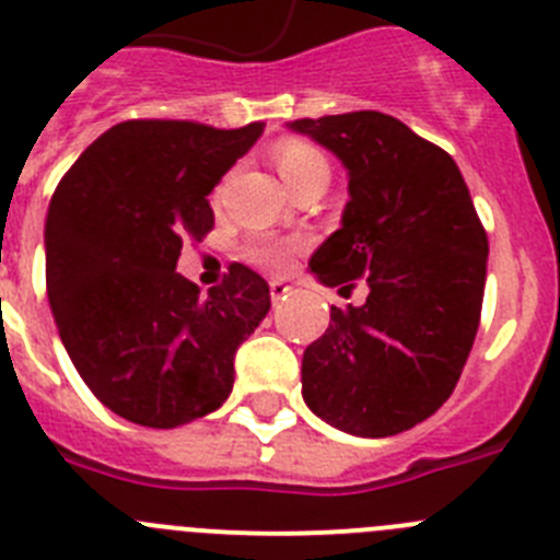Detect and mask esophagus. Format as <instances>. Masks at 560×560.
<instances>
[{"label": "esophagus", "instance_id": "esophagus-1", "mask_svg": "<svg viewBox=\"0 0 560 560\" xmlns=\"http://www.w3.org/2000/svg\"><path fill=\"white\" fill-rule=\"evenodd\" d=\"M269 294H271V303H280V300H285V294H289V285L283 283V280H271L269 283Z\"/></svg>", "mask_w": 560, "mask_h": 560}]
</instances>
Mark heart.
I'll return each mask as SVG.
<instances>
[{"instance_id": "1", "label": "heart", "mask_w": 560, "mask_h": 560, "mask_svg": "<svg viewBox=\"0 0 560 560\" xmlns=\"http://www.w3.org/2000/svg\"><path fill=\"white\" fill-rule=\"evenodd\" d=\"M275 165L283 176V182L289 185V190H294L296 185L303 182L316 179V176H328V160L325 153L316 145L303 140H283L275 148ZM296 244L289 241H257L246 249V257L252 264L260 266V269L280 271L291 264V255H294Z\"/></svg>"}]
</instances>
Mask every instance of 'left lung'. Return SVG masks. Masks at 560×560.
Instances as JSON below:
<instances>
[{
  "instance_id": "8db88e82",
  "label": "left lung",
  "mask_w": 560,
  "mask_h": 560,
  "mask_svg": "<svg viewBox=\"0 0 560 560\" xmlns=\"http://www.w3.org/2000/svg\"><path fill=\"white\" fill-rule=\"evenodd\" d=\"M348 171L341 226L311 255L323 285L368 283L364 305L330 308L303 353V398L355 438L427 420L457 387L482 311L488 235L457 162L381 112L294 120ZM339 289V291H341Z\"/></svg>"
}]
</instances>
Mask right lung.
Listing matches in <instances>:
<instances>
[{"label":"right lung","mask_w":560,"mask_h":560,"mask_svg":"<svg viewBox=\"0 0 560 560\" xmlns=\"http://www.w3.org/2000/svg\"><path fill=\"white\" fill-rule=\"evenodd\" d=\"M264 133L128 120L58 182L44 224L47 296L69 359L114 415L176 429L230 398L235 350L271 308L269 283L232 264L199 294L176 271L212 230L210 192Z\"/></svg>","instance_id":"right-lung-1"}]
</instances>
